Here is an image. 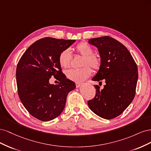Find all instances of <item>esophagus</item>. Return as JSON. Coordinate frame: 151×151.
Wrapping results in <instances>:
<instances>
[{
    "instance_id": "1",
    "label": "esophagus",
    "mask_w": 151,
    "mask_h": 151,
    "mask_svg": "<svg viewBox=\"0 0 151 151\" xmlns=\"http://www.w3.org/2000/svg\"><path fill=\"white\" fill-rule=\"evenodd\" d=\"M81 85V83H76V88H79Z\"/></svg>"
}]
</instances>
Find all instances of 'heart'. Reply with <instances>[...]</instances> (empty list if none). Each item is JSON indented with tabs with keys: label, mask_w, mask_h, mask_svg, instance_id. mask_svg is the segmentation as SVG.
<instances>
[{
	"label": "heart",
	"mask_w": 151,
	"mask_h": 151,
	"mask_svg": "<svg viewBox=\"0 0 151 151\" xmlns=\"http://www.w3.org/2000/svg\"><path fill=\"white\" fill-rule=\"evenodd\" d=\"M77 52L83 57L81 61V66L79 69H70L65 72L67 78L76 83L83 82L89 77L92 74L93 68L94 70H98L101 67V62L99 57L94 54L93 48L86 42H81L77 45L76 47ZM71 54L70 50L65 49L59 55V64L62 68H68L71 63Z\"/></svg>",
	"instance_id": "heart-1"
}]
</instances>
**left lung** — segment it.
<instances>
[{"instance_id":"8db88e82","label":"left lung","mask_w":151,"mask_h":151,"mask_svg":"<svg viewBox=\"0 0 151 151\" xmlns=\"http://www.w3.org/2000/svg\"><path fill=\"white\" fill-rule=\"evenodd\" d=\"M98 48L101 64L93 81L104 80L106 85H98L88 106L96 115L104 119H113L125 111L135 95L138 68L128 49L109 36L91 38L88 42Z\"/></svg>"}]
</instances>
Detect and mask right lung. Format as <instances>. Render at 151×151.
I'll use <instances>...</instances> for the list:
<instances>
[{
	"label": "right lung",
	"instance_id": "obj_1",
	"mask_svg": "<svg viewBox=\"0 0 151 151\" xmlns=\"http://www.w3.org/2000/svg\"><path fill=\"white\" fill-rule=\"evenodd\" d=\"M74 40L46 37L38 40L26 50L16 68L17 93L30 115L47 122L57 118L65 108L68 93L76 88L66 78L59 64V55ZM52 76L60 83L50 85Z\"/></svg>",
	"mask_w": 151,
	"mask_h": 151
}]
</instances>
